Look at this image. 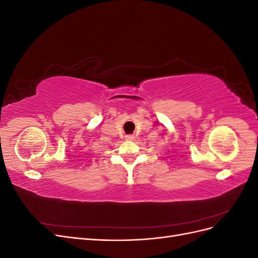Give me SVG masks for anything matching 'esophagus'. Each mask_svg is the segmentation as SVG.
I'll return each instance as SVG.
<instances>
[{"label": "esophagus", "instance_id": "obj_1", "mask_svg": "<svg viewBox=\"0 0 258 258\" xmlns=\"http://www.w3.org/2000/svg\"><path fill=\"white\" fill-rule=\"evenodd\" d=\"M126 139H127V140H134V139H135V137L130 135V136H127V137H126Z\"/></svg>", "mask_w": 258, "mask_h": 258}]
</instances>
